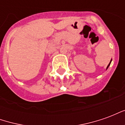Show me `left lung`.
<instances>
[{
  "mask_svg": "<svg viewBox=\"0 0 125 125\" xmlns=\"http://www.w3.org/2000/svg\"><path fill=\"white\" fill-rule=\"evenodd\" d=\"M111 61H112V60H110V63H109V64H108V65L107 68H106V70H107L108 68V67H109V65H110V63H111Z\"/></svg>",
  "mask_w": 125,
  "mask_h": 125,
  "instance_id": "8db88e82",
  "label": "left lung"
}]
</instances>
